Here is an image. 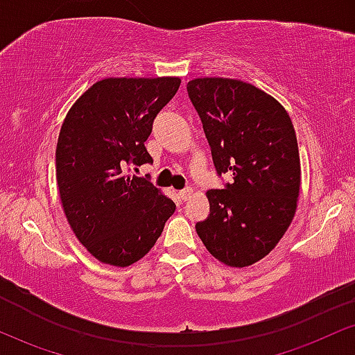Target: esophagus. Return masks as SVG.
Returning <instances> with one entry per match:
<instances>
[{
	"instance_id": "esophagus-1",
	"label": "esophagus",
	"mask_w": 355,
	"mask_h": 355,
	"mask_svg": "<svg viewBox=\"0 0 355 355\" xmlns=\"http://www.w3.org/2000/svg\"><path fill=\"white\" fill-rule=\"evenodd\" d=\"M193 187H186V189H182V191H179V198L182 199V201H187V199L191 198V196H193Z\"/></svg>"
}]
</instances>
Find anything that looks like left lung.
<instances>
[{
	"label": "left lung",
	"mask_w": 355,
	"mask_h": 355,
	"mask_svg": "<svg viewBox=\"0 0 355 355\" xmlns=\"http://www.w3.org/2000/svg\"><path fill=\"white\" fill-rule=\"evenodd\" d=\"M187 94L202 123L223 189L207 191L209 216L196 231L216 259L245 268L276 248L293 223L301 186L297 137L284 107L227 78H198Z\"/></svg>",
	"instance_id": "left-lung-1"
}]
</instances>
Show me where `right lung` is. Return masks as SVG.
<instances>
[{
  "label": "right lung",
  "mask_w": 355,
  "mask_h": 355,
  "mask_svg": "<svg viewBox=\"0 0 355 355\" xmlns=\"http://www.w3.org/2000/svg\"><path fill=\"white\" fill-rule=\"evenodd\" d=\"M179 78H107L73 104L56 146V179L74 234L96 259L126 268L151 251L176 204L149 176L146 139Z\"/></svg>",
  "instance_id": "add662e5"
}]
</instances>
